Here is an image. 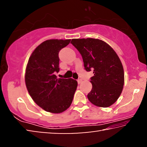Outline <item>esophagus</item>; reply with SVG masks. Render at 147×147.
<instances>
[{
  "label": "esophagus",
  "mask_w": 147,
  "mask_h": 147,
  "mask_svg": "<svg viewBox=\"0 0 147 147\" xmlns=\"http://www.w3.org/2000/svg\"><path fill=\"white\" fill-rule=\"evenodd\" d=\"M77 82H78V84H81L82 82V79H78V80H77Z\"/></svg>",
  "instance_id": "esophagus-1"
}]
</instances>
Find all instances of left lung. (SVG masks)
Returning <instances> with one entry per match:
<instances>
[{"mask_svg":"<svg viewBox=\"0 0 147 147\" xmlns=\"http://www.w3.org/2000/svg\"><path fill=\"white\" fill-rule=\"evenodd\" d=\"M71 43L82 57L85 70L93 71L89 100L102 108L112 105L121 95L124 81L123 67L117 54L100 39H73Z\"/></svg>","mask_w":147,"mask_h":147,"instance_id":"left-lung-1","label":"left lung"}]
</instances>
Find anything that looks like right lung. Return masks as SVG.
I'll return each instance as SVG.
<instances>
[{
    "label": "right lung",
    "instance_id": "right-lung-1",
    "mask_svg": "<svg viewBox=\"0 0 147 147\" xmlns=\"http://www.w3.org/2000/svg\"><path fill=\"white\" fill-rule=\"evenodd\" d=\"M71 39H50L44 41L32 53L27 64L25 83L34 101L45 110L59 113L73 102L77 81L58 78L59 52L67 46Z\"/></svg>",
    "mask_w": 147,
    "mask_h": 147
}]
</instances>
